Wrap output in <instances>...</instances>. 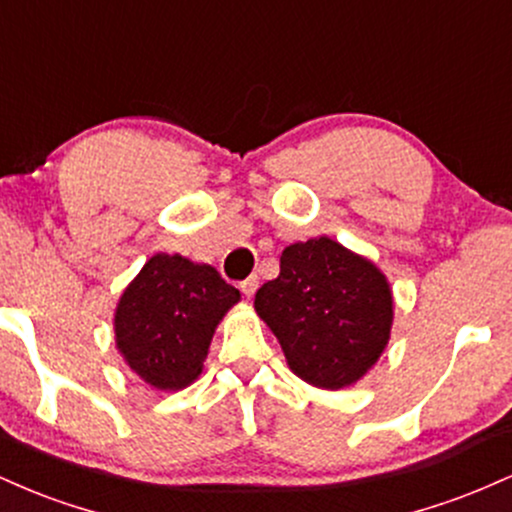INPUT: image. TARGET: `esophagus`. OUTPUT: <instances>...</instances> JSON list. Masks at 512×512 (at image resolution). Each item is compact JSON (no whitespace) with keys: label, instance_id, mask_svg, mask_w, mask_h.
Masks as SVG:
<instances>
[{"label":"esophagus","instance_id":"34e87169","mask_svg":"<svg viewBox=\"0 0 512 512\" xmlns=\"http://www.w3.org/2000/svg\"><path fill=\"white\" fill-rule=\"evenodd\" d=\"M257 284H260V281H257V276L255 274H252V276H248V279H245V281H240V291H243L245 293V296H252V293H255L257 291Z\"/></svg>","mask_w":512,"mask_h":512}]
</instances>
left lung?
<instances>
[{
  "label": "left lung",
  "instance_id": "left-lung-1",
  "mask_svg": "<svg viewBox=\"0 0 512 512\" xmlns=\"http://www.w3.org/2000/svg\"><path fill=\"white\" fill-rule=\"evenodd\" d=\"M255 310L298 378L339 390L383 354L392 291L373 262L330 238H313L281 252L279 276L257 289Z\"/></svg>",
  "mask_w": 512,
  "mask_h": 512
}]
</instances>
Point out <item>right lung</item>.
<instances>
[{"instance_id": "1", "label": "right lung", "mask_w": 512, "mask_h": 512, "mask_svg": "<svg viewBox=\"0 0 512 512\" xmlns=\"http://www.w3.org/2000/svg\"><path fill=\"white\" fill-rule=\"evenodd\" d=\"M238 301L214 267L158 252L117 303V349L144 383L180 390L202 373L216 325Z\"/></svg>"}]
</instances>
